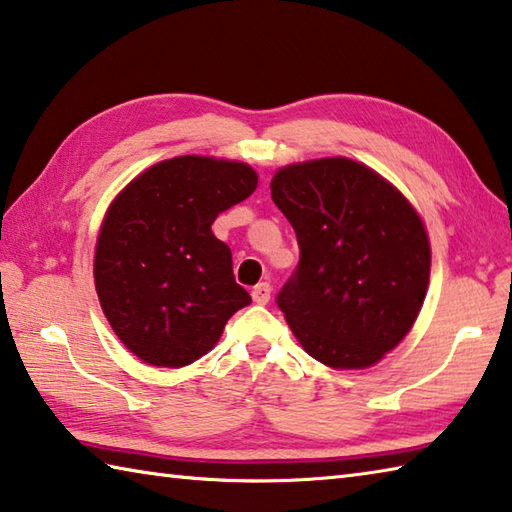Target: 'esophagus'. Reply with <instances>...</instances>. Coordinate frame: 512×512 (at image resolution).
<instances>
[{
	"label": "esophagus",
	"instance_id": "esophagus-1",
	"mask_svg": "<svg viewBox=\"0 0 512 512\" xmlns=\"http://www.w3.org/2000/svg\"><path fill=\"white\" fill-rule=\"evenodd\" d=\"M270 293H273V288H270L268 282L257 284L253 290H250V295H253V302H257V304H268Z\"/></svg>",
	"mask_w": 512,
	"mask_h": 512
}]
</instances>
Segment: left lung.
Segmentation results:
<instances>
[{"label":"left lung","instance_id":"left-lung-1","mask_svg":"<svg viewBox=\"0 0 512 512\" xmlns=\"http://www.w3.org/2000/svg\"><path fill=\"white\" fill-rule=\"evenodd\" d=\"M270 197L299 244L277 293L299 344L333 368H366L393 350L422 308L430 246L422 219L375 170L346 157L293 164Z\"/></svg>","mask_w":512,"mask_h":512}]
</instances>
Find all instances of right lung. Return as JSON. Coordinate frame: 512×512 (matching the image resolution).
I'll return each mask as SVG.
<instances>
[{
    "instance_id": "add662e5",
    "label": "right lung",
    "mask_w": 512,
    "mask_h": 512,
    "mask_svg": "<svg viewBox=\"0 0 512 512\" xmlns=\"http://www.w3.org/2000/svg\"><path fill=\"white\" fill-rule=\"evenodd\" d=\"M255 188L246 164L184 155L148 168L108 208L95 288L115 335L142 362L193 364L250 304L210 226Z\"/></svg>"
}]
</instances>
